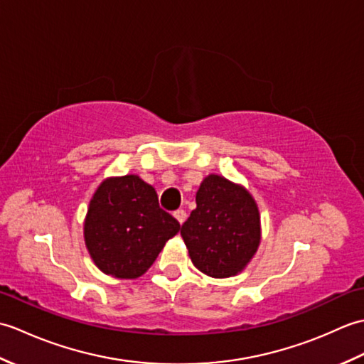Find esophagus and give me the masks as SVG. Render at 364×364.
I'll return each mask as SVG.
<instances>
[{
	"mask_svg": "<svg viewBox=\"0 0 364 364\" xmlns=\"http://www.w3.org/2000/svg\"><path fill=\"white\" fill-rule=\"evenodd\" d=\"M173 215H175V219L180 222V223H183L184 220H186V218H188V214H186V211H184V210H176L173 213Z\"/></svg>",
	"mask_w": 364,
	"mask_h": 364,
	"instance_id": "esophagus-1",
	"label": "esophagus"
}]
</instances>
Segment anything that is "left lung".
<instances>
[{
    "label": "left lung",
    "instance_id": "8db88e82",
    "mask_svg": "<svg viewBox=\"0 0 364 364\" xmlns=\"http://www.w3.org/2000/svg\"><path fill=\"white\" fill-rule=\"evenodd\" d=\"M196 202L197 208L181 227L194 266L214 278L239 274L261 239L255 200L242 186L210 175L200 184Z\"/></svg>",
    "mask_w": 364,
    "mask_h": 364
}]
</instances>
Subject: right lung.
Returning a JSON list of instances; mask_svg holds the SVG:
<instances>
[{"label":"right lung","mask_w":364,"mask_h":364,"mask_svg":"<svg viewBox=\"0 0 364 364\" xmlns=\"http://www.w3.org/2000/svg\"><path fill=\"white\" fill-rule=\"evenodd\" d=\"M180 222L159 206L158 194L136 175L109 178L90 200L84 239L98 269L117 278L145 274Z\"/></svg>","instance_id":"obj_1"}]
</instances>
